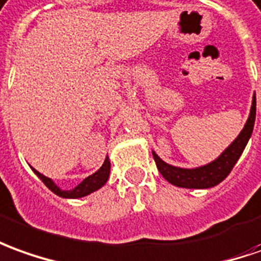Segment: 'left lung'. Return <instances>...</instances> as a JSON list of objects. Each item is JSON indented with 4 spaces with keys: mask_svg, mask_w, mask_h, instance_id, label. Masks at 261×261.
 I'll list each match as a JSON object with an SVG mask.
<instances>
[{
    "mask_svg": "<svg viewBox=\"0 0 261 261\" xmlns=\"http://www.w3.org/2000/svg\"><path fill=\"white\" fill-rule=\"evenodd\" d=\"M254 120H256V96H253L250 116L246 122L243 130L216 161H213L209 165L200 166V168L182 169L165 163L153 152V159L156 162L158 170L169 183L175 185L177 188L209 189L216 186L227 177L233 166L239 161V158L243 153L244 148L250 139L251 132H253Z\"/></svg>",
    "mask_w": 261,
    "mask_h": 261,
    "instance_id": "1",
    "label": "left lung"
}]
</instances>
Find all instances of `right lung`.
<instances>
[{
  "mask_svg": "<svg viewBox=\"0 0 261 261\" xmlns=\"http://www.w3.org/2000/svg\"><path fill=\"white\" fill-rule=\"evenodd\" d=\"M37 176L45 183V186L52 190L55 195L61 196V197H66V199H78V197H84V196L89 195V193H92L95 190H98L100 189L105 183H107L108 177H109V172H111V162L109 159H105L103 162V165H102V168L98 170V172H95L93 175L88 176L86 179H84L82 182L79 183L76 188H73L72 190H62V189H59L55 183L52 182L49 177H46V176L41 175L39 172H37L35 169H32Z\"/></svg>",
  "mask_w": 261,
  "mask_h": 261,
  "instance_id": "obj_1",
  "label": "right lung"
}]
</instances>
